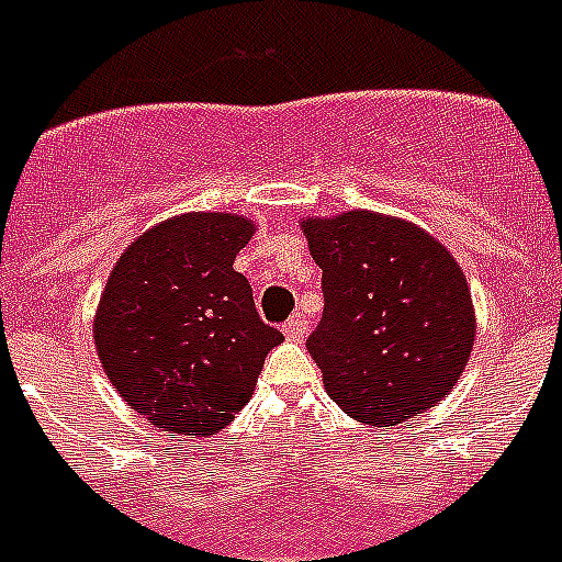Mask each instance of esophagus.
I'll return each instance as SVG.
<instances>
[{
  "mask_svg": "<svg viewBox=\"0 0 562 562\" xmlns=\"http://www.w3.org/2000/svg\"><path fill=\"white\" fill-rule=\"evenodd\" d=\"M306 331H310V324H306L304 317L297 315V317H292L290 324L284 326V335H286V340H292V342H301L306 337Z\"/></svg>",
  "mask_w": 562,
  "mask_h": 562,
  "instance_id": "obj_1",
  "label": "esophagus"
}]
</instances>
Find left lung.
<instances>
[{"mask_svg":"<svg viewBox=\"0 0 562 562\" xmlns=\"http://www.w3.org/2000/svg\"><path fill=\"white\" fill-rule=\"evenodd\" d=\"M324 270V317L306 340L326 394L351 419L391 428L434 408L464 371L475 310L439 238L376 211L301 220Z\"/></svg>","mask_w":562,"mask_h":562,"instance_id":"1","label":"left lung"}]
</instances>
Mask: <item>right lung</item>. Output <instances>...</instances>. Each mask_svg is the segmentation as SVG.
Instances as JSON below:
<instances>
[{"label": "right lung", "instance_id": "1", "mask_svg": "<svg viewBox=\"0 0 562 562\" xmlns=\"http://www.w3.org/2000/svg\"><path fill=\"white\" fill-rule=\"evenodd\" d=\"M252 233L238 213H180L114 261L92 321L95 351L123 402L154 428L191 439L220 434L284 340L233 270Z\"/></svg>", "mask_w": 562, "mask_h": 562}]
</instances>
